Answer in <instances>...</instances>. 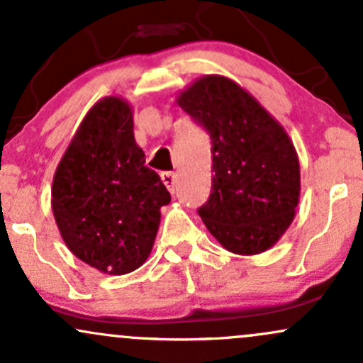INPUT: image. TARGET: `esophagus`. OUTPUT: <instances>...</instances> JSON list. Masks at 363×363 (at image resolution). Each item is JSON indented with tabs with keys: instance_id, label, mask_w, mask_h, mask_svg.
<instances>
[{
	"instance_id": "esophagus-1",
	"label": "esophagus",
	"mask_w": 363,
	"mask_h": 363,
	"mask_svg": "<svg viewBox=\"0 0 363 363\" xmlns=\"http://www.w3.org/2000/svg\"><path fill=\"white\" fill-rule=\"evenodd\" d=\"M160 177L165 187L170 191V194L176 193V176H174V172H162Z\"/></svg>"
}]
</instances>
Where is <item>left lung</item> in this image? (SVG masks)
Returning <instances> with one entry per match:
<instances>
[{
    "label": "left lung",
    "mask_w": 363,
    "mask_h": 363,
    "mask_svg": "<svg viewBox=\"0 0 363 363\" xmlns=\"http://www.w3.org/2000/svg\"><path fill=\"white\" fill-rule=\"evenodd\" d=\"M177 102L211 140V193L198 215L230 252L269 249L294 220L301 194L298 158L285 129L225 77L201 78Z\"/></svg>",
    "instance_id": "obj_1"
}]
</instances>
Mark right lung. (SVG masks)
<instances>
[{
  "label": "right lung",
  "instance_id": "1",
  "mask_svg": "<svg viewBox=\"0 0 363 363\" xmlns=\"http://www.w3.org/2000/svg\"><path fill=\"white\" fill-rule=\"evenodd\" d=\"M169 203L167 187L145 165L128 104L118 97L95 104L54 174V218L69 251L104 273L135 272Z\"/></svg>",
  "mask_w": 363,
  "mask_h": 363
}]
</instances>
